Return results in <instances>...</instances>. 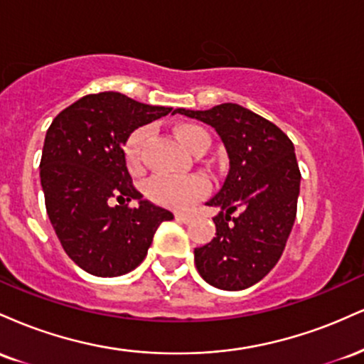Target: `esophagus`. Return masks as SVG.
<instances>
[{"instance_id":"1","label":"esophagus","mask_w":364,"mask_h":364,"mask_svg":"<svg viewBox=\"0 0 364 364\" xmlns=\"http://www.w3.org/2000/svg\"><path fill=\"white\" fill-rule=\"evenodd\" d=\"M176 220H178V223L188 224V223H190V220H191V217L186 215V214H176Z\"/></svg>"}]
</instances>
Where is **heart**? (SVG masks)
I'll return each mask as SVG.
<instances>
[{"mask_svg": "<svg viewBox=\"0 0 364 364\" xmlns=\"http://www.w3.org/2000/svg\"><path fill=\"white\" fill-rule=\"evenodd\" d=\"M174 135L181 147L193 154L196 149L202 147L203 144H208V135L203 128L198 124H179L174 128ZM145 136H147V129L140 128L135 129L132 135L128 136L127 144H124V159L129 169H136L140 164V152L141 145H144ZM208 185L202 176H186V178H166L157 176L152 178L145 185V193L150 200L169 208H178L183 210L200 196L207 193Z\"/></svg>", "mask_w": 364, "mask_h": 364, "instance_id": "obj_1", "label": "heart"}]
</instances>
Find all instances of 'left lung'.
I'll return each instance as SVG.
<instances>
[{
    "mask_svg": "<svg viewBox=\"0 0 364 364\" xmlns=\"http://www.w3.org/2000/svg\"><path fill=\"white\" fill-rule=\"evenodd\" d=\"M176 112L210 124L229 159L223 186L207 202L219 207L215 237L195 248L196 270L217 289H246L274 269L291 235L301 181L294 145L281 128L240 104ZM236 210L240 214L231 218Z\"/></svg>",
    "mask_w": 364,
    "mask_h": 364,
    "instance_id": "left-lung-1",
    "label": "left lung"
}]
</instances>
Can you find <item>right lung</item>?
Returning a JSON list of instances; mask_svg holds the SVG:
<instances>
[{
    "label": "right lung",
    "instance_id": "obj_1",
    "mask_svg": "<svg viewBox=\"0 0 364 364\" xmlns=\"http://www.w3.org/2000/svg\"><path fill=\"white\" fill-rule=\"evenodd\" d=\"M119 92L78 99L53 119L41 157L46 210L63 250L97 277H118L144 262L157 228L173 219L132 185L123 147L136 128L169 114ZM119 201L136 199L129 209Z\"/></svg>",
    "mask_w": 364,
    "mask_h": 364
}]
</instances>
